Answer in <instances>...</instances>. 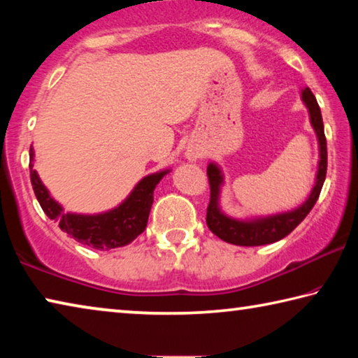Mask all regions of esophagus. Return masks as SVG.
I'll return each mask as SVG.
<instances>
[{
	"instance_id": "obj_1",
	"label": "esophagus",
	"mask_w": 358,
	"mask_h": 358,
	"mask_svg": "<svg viewBox=\"0 0 358 358\" xmlns=\"http://www.w3.org/2000/svg\"><path fill=\"white\" fill-rule=\"evenodd\" d=\"M186 156H187V159H189V161H196L197 159V157H201V153H199V151L197 150H187L186 151Z\"/></svg>"
}]
</instances>
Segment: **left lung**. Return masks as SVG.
<instances>
[{
    "mask_svg": "<svg viewBox=\"0 0 358 358\" xmlns=\"http://www.w3.org/2000/svg\"><path fill=\"white\" fill-rule=\"evenodd\" d=\"M303 104L306 106L308 113H310V121L314 132L317 137L319 145V162L316 181L306 197V201L300 203L289 211H281V213L266 215V216H252V217H240L229 216L224 213L221 208V191L224 186V173L220 164L210 162L207 167V175L210 181V203L207 208V226L216 237L227 241L230 245L238 246H262L270 245L275 241L289 235L299 224L305 220L306 215L310 213L314 203L317 202L320 189H322L325 173H327V141L324 134V121L322 113L316 98L308 87L300 92Z\"/></svg>",
    "mask_w": 358,
    "mask_h": 358,
    "instance_id": "left-lung-1",
    "label": "left lung"
}]
</instances>
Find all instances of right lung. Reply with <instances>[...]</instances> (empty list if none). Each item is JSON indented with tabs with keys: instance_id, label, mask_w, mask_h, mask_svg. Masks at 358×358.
I'll list each match as a JSON object with an SVG mask.
<instances>
[{
	"instance_id": "right-lung-1",
	"label": "right lung",
	"mask_w": 358,
	"mask_h": 358,
	"mask_svg": "<svg viewBox=\"0 0 358 358\" xmlns=\"http://www.w3.org/2000/svg\"><path fill=\"white\" fill-rule=\"evenodd\" d=\"M34 148L29 147V177L38 202L50 220L57 221L63 232L69 234L78 243L92 246L94 250L107 251L113 248L129 245L141 235L148 222V215L153 205V192L157 183L171 172V169L150 173L143 177L129 192V196L118 207L96 215L71 213L50 196L42 183L38 172L33 169Z\"/></svg>"
}]
</instances>
